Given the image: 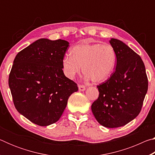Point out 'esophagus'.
<instances>
[{
    "label": "esophagus",
    "instance_id": "obj_1",
    "mask_svg": "<svg viewBox=\"0 0 155 155\" xmlns=\"http://www.w3.org/2000/svg\"><path fill=\"white\" fill-rule=\"evenodd\" d=\"M78 90H79V91L85 90V85H78Z\"/></svg>",
    "mask_w": 155,
    "mask_h": 155
}]
</instances>
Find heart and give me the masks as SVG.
Returning a JSON list of instances; mask_svg holds the SVG:
<instances>
[{
	"instance_id": "1",
	"label": "heart",
	"mask_w": 155,
	"mask_h": 155,
	"mask_svg": "<svg viewBox=\"0 0 155 155\" xmlns=\"http://www.w3.org/2000/svg\"><path fill=\"white\" fill-rule=\"evenodd\" d=\"M116 52L110 44H82L73 47L71 55L66 54L62 61V68L68 78H74L81 72L94 83L108 79L115 69Z\"/></svg>"
}]
</instances>
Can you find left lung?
I'll return each instance as SVG.
<instances>
[{"instance_id":"1","label":"left lung","mask_w":155,"mask_h":155,"mask_svg":"<svg viewBox=\"0 0 155 155\" xmlns=\"http://www.w3.org/2000/svg\"><path fill=\"white\" fill-rule=\"evenodd\" d=\"M110 44L116 52L115 70L105 82L97 86L99 96L91 104V111L103 127L116 128L140 114L148 82L140 56L117 39H111Z\"/></svg>"}]
</instances>
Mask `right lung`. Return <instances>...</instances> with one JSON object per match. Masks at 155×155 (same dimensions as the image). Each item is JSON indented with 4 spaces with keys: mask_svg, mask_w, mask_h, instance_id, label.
Listing matches in <instances>:
<instances>
[{
    "mask_svg": "<svg viewBox=\"0 0 155 155\" xmlns=\"http://www.w3.org/2000/svg\"><path fill=\"white\" fill-rule=\"evenodd\" d=\"M69 46L63 40L40 39L15 56L9 86L17 111L41 127L58 121L77 84L64 75L62 61Z\"/></svg>",
    "mask_w": 155,
    "mask_h": 155,
    "instance_id": "right-lung-1",
    "label": "right lung"
}]
</instances>
